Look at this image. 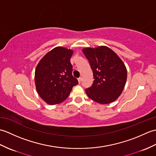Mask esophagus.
I'll use <instances>...</instances> for the list:
<instances>
[{"mask_svg":"<svg viewBox=\"0 0 156 156\" xmlns=\"http://www.w3.org/2000/svg\"><path fill=\"white\" fill-rule=\"evenodd\" d=\"M82 78H78V82H79V84H80L81 83V82H82Z\"/></svg>","mask_w":156,"mask_h":156,"instance_id":"34e87169","label":"esophagus"}]
</instances>
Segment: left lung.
Wrapping results in <instances>:
<instances>
[{"label": "left lung", "mask_w": 156, "mask_h": 156, "mask_svg": "<svg viewBox=\"0 0 156 156\" xmlns=\"http://www.w3.org/2000/svg\"><path fill=\"white\" fill-rule=\"evenodd\" d=\"M82 52L93 72L94 82L86 93L99 104L114 102L122 93L127 81V68L116 53L107 46L86 48Z\"/></svg>", "instance_id": "obj_1"}]
</instances>
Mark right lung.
I'll return each mask as SVG.
<instances>
[{"mask_svg":"<svg viewBox=\"0 0 156 156\" xmlns=\"http://www.w3.org/2000/svg\"><path fill=\"white\" fill-rule=\"evenodd\" d=\"M74 51L56 47L39 62L35 72V84L39 97L48 105H58L68 98L77 79L72 76L70 58Z\"/></svg>","mask_w":156,"mask_h":156,"instance_id":"1","label":"right lung"}]
</instances>
